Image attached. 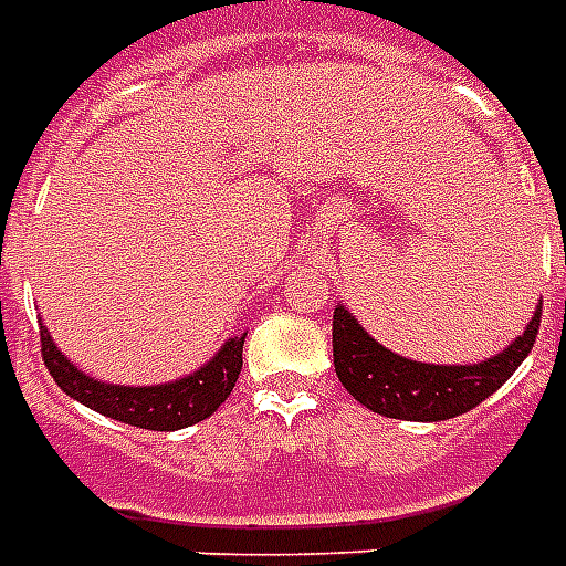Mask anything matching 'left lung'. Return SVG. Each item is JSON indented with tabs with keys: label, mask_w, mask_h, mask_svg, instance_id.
I'll return each instance as SVG.
<instances>
[{
	"label": "left lung",
	"mask_w": 566,
	"mask_h": 566,
	"mask_svg": "<svg viewBox=\"0 0 566 566\" xmlns=\"http://www.w3.org/2000/svg\"><path fill=\"white\" fill-rule=\"evenodd\" d=\"M543 300L534 308L525 333L510 345L483 359L464 366H438V363H417L389 350L366 333L357 315L345 303L333 312V363L342 387L366 405L368 411L392 420L438 422L453 420L485 401L495 389L506 384L534 347L539 329Z\"/></svg>",
	"instance_id": "1"
}]
</instances>
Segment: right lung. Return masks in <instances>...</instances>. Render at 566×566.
Wrapping results in <instances>:
<instances>
[{"label":"right lung","mask_w":566,"mask_h":566,"mask_svg":"<svg viewBox=\"0 0 566 566\" xmlns=\"http://www.w3.org/2000/svg\"><path fill=\"white\" fill-rule=\"evenodd\" d=\"M242 345H245V333L230 336L216 350V357H209V363L195 368L191 375L167 380V384H153V387H128V384H104V380L81 371L56 347L48 326L41 324L44 366L60 384L62 392L92 411H98L102 417L119 420L125 426H137V429H149V432L188 429L219 411V405L233 392L237 378H240Z\"/></svg>","instance_id":"1"}]
</instances>
